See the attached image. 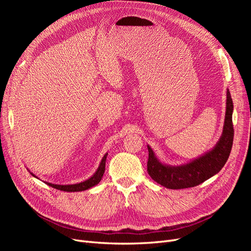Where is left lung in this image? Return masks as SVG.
Instances as JSON below:
<instances>
[{"mask_svg": "<svg viewBox=\"0 0 251 251\" xmlns=\"http://www.w3.org/2000/svg\"><path fill=\"white\" fill-rule=\"evenodd\" d=\"M233 103L229 90L226 91V112L221 137L216 146L202 156L181 165H168L156 157L148 146V172L157 183L171 189L194 187L218 174L229 157L233 141Z\"/></svg>", "mask_w": 251, "mask_h": 251, "instance_id": "8db88e82", "label": "left lung"}]
</instances>
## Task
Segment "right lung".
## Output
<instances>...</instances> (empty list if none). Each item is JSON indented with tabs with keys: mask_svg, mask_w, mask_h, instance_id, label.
<instances>
[{
	"mask_svg": "<svg viewBox=\"0 0 251 251\" xmlns=\"http://www.w3.org/2000/svg\"><path fill=\"white\" fill-rule=\"evenodd\" d=\"M107 156L108 153L104 154V156L101 159V162L98 166L97 171L91 176L89 179L85 180L80 182V183H75V184H67V185H60V184H53V183H49V182H45L47 185L53 187V188H56L59 189V191H64V192H82V191H86V189H89L91 187H93L94 185L98 184L100 182L103 174H104V170H105V160H107ZM32 175L33 177H35V175L30 173ZM37 178V177H35Z\"/></svg>",
	"mask_w": 251,
	"mask_h": 251,
	"instance_id": "right-lung-1",
	"label": "right lung"
}]
</instances>
